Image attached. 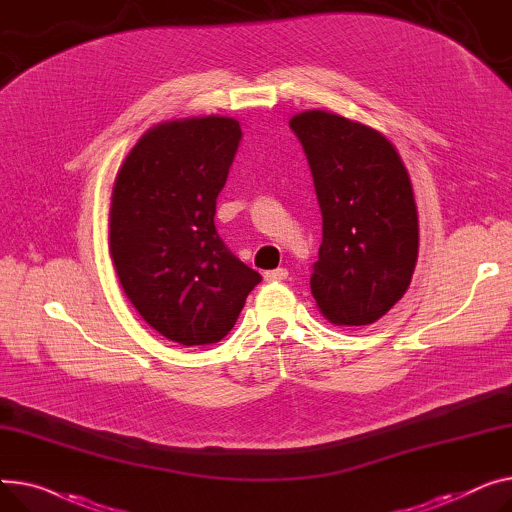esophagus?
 <instances>
[{
	"instance_id": "34e87169",
	"label": "esophagus",
	"mask_w": 512,
	"mask_h": 512,
	"mask_svg": "<svg viewBox=\"0 0 512 512\" xmlns=\"http://www.w3.org/2000/svg\"><path fill=\"white\" fill-rule=\"evenodd\" d=\"M289 277L287 268H275V270H266L264 273V281L268 283H277V281H285Z\"/></svg>"
}]
</instances>
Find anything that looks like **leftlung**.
<instances>
[{
  "label": "left lung",
  "mask_w": 512,
  "mask_h": 512,
  "mask_svg": "<svg viewBox=\"0 0 512 512\" xmlns=\"http://www.w3.org/2000/svg\"><path fill=\"white\" fill-rule=\"evenodd\" d=\"M312 169L322 246L310 279L320 314L335 326L382 318L409 289L419 221L395 144L343 115L310 109L289 119Z\"/></svg>",
  "instance_id": "left-lung-1"
}]
</instances>
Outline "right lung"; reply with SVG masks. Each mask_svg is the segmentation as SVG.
Segmentation results:
<instances>
[{"label": "right lung", "instance_id": "obj_1", "mask_svg": "<svg viewBox=\"0 0 512 512\" xmlns=\"http://www.w3.org/2000/svg\"><path fill=\"white\" fill-rule=\"evenodd\" d=\"M242 128L233 117L148 128L119 165L109 202V256L136 312L159 335L194 347L221 341L262 277L215 229Z\"/></svg>", "mask_w": 512, "mask_h": 512}]
</instances>
